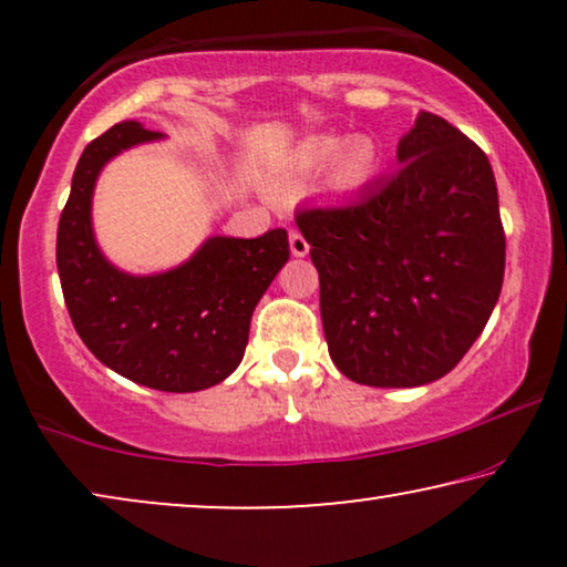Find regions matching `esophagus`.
I'll return each instance as SVG.
<instances>
[{
    "mask_svg": "<svg viewBox=\"0 0 567 567\" xmlns=\"http://www.w3.org/2000/svg\"><path fill=\"white\" fill-rule=\"evenodd\" d=\"M289 247H291V255H297V258H305V255L309 252V243L301 237L299 229L289 231Z\"/></svg>",
    "mask_w": 567,
    "mask_h": 567,
    "instance_id": "34e87169",
    "label": "esophagus"
}]
</instances>
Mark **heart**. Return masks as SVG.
<instances>
[{"mask_svg": "<svg viewBox=\"0 0 567 567\" xmlns=\"http://www.w3.org/2000/svg\"><path fill=\"white\" fill-rule=\"evenodd\" d=\"M301 165L307 169L328 165L330 188L359 190L377 173L379 150L369 136H322L301 150Z\"/></svg>", "mask_w": 567, "mask_h": 567, "instance_id": "heart-1", "label": "heart"}]
</instances>
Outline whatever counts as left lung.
Wrapping results in <instances>:
<instances>
[{
    "mask_svg": "<svg viewBox=\"0 0 567 567\" xmlns=\"http://www.w3.org/2000/svg\"><path fill=\"white\" fill-rule=\"evenodd\" d=\"M398 162L351 204L297 212L330 359L369 386L449 374L491 320L506 268L498 188L475 142L421 111Z\"/></svg>",
    "mask_w": 567,
    "mask_h": 567,
    "instance_id": "8db88e82",
    "label": "left lung"
}]
</instances>
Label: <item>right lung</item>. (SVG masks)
Listing matches in <instances>:
<instances>
[{
	"instance_id": "obj_1",
	"label": "right lung",
	"mask_w": 567,
	"mask_h": 567,
	"mask_svg": "<svg viewBox=\"0 0 567 567\" xmlns=\"http://www.w3.org/2000/svg\"><path fill=\"white\" fill-rule=\"evenodd\" d=\"M159 138L123 121L87 144L59 219L56 266L74 328L100 363L152 390L198 392L243 361L255 307L289 260V235L208 237L181 266L150 276L113 266L92 227L97 177L121 152Z\"/></svg>"
}]
</instances>
